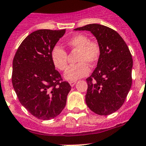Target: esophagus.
Listing matches in <instances>:
<instances>
[{
    "mask_svg": "<svg viewBox=\"0 0 146 146\" xmlns=\"http://www.w3.org/2000/svg\"><path fill=\"white\" fill-rule=\"evenodd\" d=\"M76 81H74V82H70V84L71 87L74 86V85L76 84Z\"/></svg>",
    "mask_w": 146,
    "mask_h": 146,
    "instance_id": "34e87169",
    "label": "esophagus"
}]
</instances>
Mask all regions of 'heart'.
Returning a JSON list of instances; mask_svg holds the SVG:
<instances>
[{
  "instance_id": "b5f03b06",
  "label": "heart",
  "mask_w": 146,
  "mask_h": 146,
  "mask_svg": "<svg viewBox=\"0 0 146 146\" xmlns=\"http://www.w3.org/2000/svg\"><path fill=\"white\" fill-rule=\"evenodd\" d=\"M67 44L73 50H78L77 62L79 63L72 65L64 73V79L71 82L86 76L90 72L89 66H94L99 60L100 49L97 43L90 41L84 34H78L68 40ZM51 59L55 67L59 70H64L67 67V54L60 46L56 45L51 50Z\"/></svg>"
}]
</instances>
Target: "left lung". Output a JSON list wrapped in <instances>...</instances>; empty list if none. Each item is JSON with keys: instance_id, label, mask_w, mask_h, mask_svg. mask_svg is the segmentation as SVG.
Wrapping results in <instances>:
<instances>
[{"instance_id": "8db88e82", "label": "left lung", "mask_w": 146, "mask_h": 146, "mask_svg": "<svg viewBox=\"0 0 146 146\" xmlns=\"http://www.w3.org/2000/svg\"><path fill=\"white\" fill-rule=\"evenodd\" d=\"M74 30L90 31L100 49L96 69L86 79L87 105L96 114H111L123 105L131 87L133 59L129 49L118 33L104 25L91 24Z\"/></svg>"}]
</instances>
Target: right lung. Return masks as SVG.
I'll list each match as a JSON object with an SVG mask.
<instances>
[{"mask_svg":"<svg viewBox=\"0 0 146 146\" xmlns=\"http://www.w3.org/2000/svg\"><path fill=\"white\" fill-rule=\"evenodd\" d=\"M65 29H38L22 41L13 62L12 82L18 100L33 116L48 120L61 113L71 90L51 59Z\"/></svg>","mask_w":146,"mask_h":146,"instance_id":"right-lung-1","label":"right lung"}]
</instances>
